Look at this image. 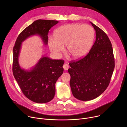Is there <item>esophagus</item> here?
<instances>
[{
  "label": "esophagus",
  "mask_w": 127,
  "mask_h": 127,
  "mask_svg": "<svg viewBox=\"0 0 127 127\" xmlns=\"http://www.w3.org/2000/svg\"><path fill=\"white\" fill-rule=\"evenodd\" d=\"M63 67L64 69V70H67L69 68V65L67 64H64Z\"/></svg>",
  "instance_id": "34e87169"
}]
</instances>
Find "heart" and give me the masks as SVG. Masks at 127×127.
<instances>
[{
  "label": "heart",
  "instance_id": "obj_1",
  "mask_svg": "<svg viewBox=\"0 0 127 127\" xmlns=\"http://www.w3.org/2000/svg\"><path fill=\"white\" fill-rule=\"evenodd\" d=\"M95 32L94 28L88 25L74 23L62 26L55 31L54 37H51L48 45L54 55L59 56L67 46V52L74 59L80 58L91 49Z\"/></svg>",
  "mask_w": 127,
  "mask_h": 127
}]
</instances>
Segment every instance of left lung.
<instances>
[{"label": "left lung", "mask_w": 127, "mask_h": 127, "mask_svg": "<svg viewBox=\"0 0 127 127\" xmlns=\"http://www.w3.org/2000/svg\"><path fill=\"white\" fill-rule=\"evenodd\" d=\"M96 33V40L87 55L82 59L70 62L72 93L77 99L88 101L101 95L109 85L115 68L111 42L106 34L90 22Z\"/></svg>", "instance_id": "8db88e82"}]
</instances>
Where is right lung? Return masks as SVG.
Segmentation results:
<instances>
[{"label":"right lung","instance_id":"add662e5","mask_svg":"<svg viewBox=\"0 0 127 127\" xmlns=\"http://www.w3.org/2000/svg\"><path fill=\"white\" fill-rule=\"evenodd\" d=\"M58 22L46 20L34 21L20 33L13 49V76L24 95L36 103H46L53 99L56 91L55 83L63 73L62 66L64 61L53 60L43 55L30 69H23L19 62L22 43L31 36L37 35L47 45L50 29Z\"/></svg>","mask_w":127,"mask_h":127}]
</instances>
